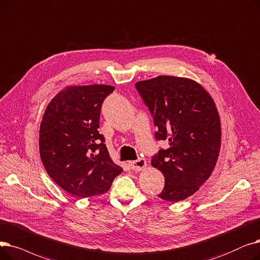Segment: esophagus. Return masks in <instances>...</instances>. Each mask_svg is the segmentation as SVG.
<instances>
[{
  "instance_id": "34e87169",
  "label": "esophagus",
  "mask_w": 260,
  "mask_h": 260,
  "mask_svg": "<svg viewBox=\"0 0 260 260\" xmlns=\"http://www.w3.org/2000/svg\"><path fill=\"white\" fill-rule=\"evenodd\" d=\"M147 166V163H146V159L145 158H138L137 160H133V162L130 163V167L132 170L134 171H141L143 170L145 167Z\"/></svg>"
}]
</instances>
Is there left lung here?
<instances>
[{"label":"left lung","mask_w":260,"mask_h":260,"mask_svg":"<svg viewBox=\"0 0 260 260\" xmlns=\"http://www.w3.org/2000/svg\"><path fill=\"white\" fill-rule=\"evenodd\" d=\"M153 117L155 139L168 140L167 149L151 165L165 178L160 199L178 202L199 190L216 166L221 123L212 96L194 80L158 76L135 83Z\"/></svg>","instance_id":"1"}]
</instances>
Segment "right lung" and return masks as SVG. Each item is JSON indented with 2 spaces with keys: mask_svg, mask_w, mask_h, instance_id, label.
Returning <instances> with one entry per match:
<instances>
[{
  "mask_svg": "<svg viewBox=\"0 0 260 260\" xmlns=\"http://www.w3.org/2000/svg\"><path fill=\"white\" fill-rule=\"evenodd\" d=\"M113 91L106 84L67 86L45 109L39 138L42 164L57 185L75 197L107 192L122 171L98 131L102 105Z\"/></svg>",
  "mask_w": 260,
  "mask_h": 260,
  "instance_id": "add662e5",
  "label": "right lung"
}]
</instances>
